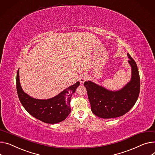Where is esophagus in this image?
Here are the masks:
<instances>
[{
    "label": "esophagus",
    "instance_id": "esophagus-1",
    "mask_svg": "<svg viewBox=\"0 0 155 155\" xmlns=\"http://www.w3.org/2000/svg\"><path fill=\"white\" fill-rule=\"evenodd\" d=\"M88 80V77L86 75H81V76H80V78H79V80H80V83L82 84H84V82L85 81H87Z\"/></svg>",
    "mask_w": 155,
    "mask_h": 155
}]
</instances>
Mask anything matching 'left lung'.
<instances>
[{
  "instance_id": "8db88e82",
  "label": "left lung",
  "mask_w": 155,
  "mask_h": 155,
  "mask_svg": "<svg viewBox=\"0 0 155 155\" xmlns=\"http://www.w3.org/2000/svg\"><path fill=\"white\" fill-rule=\"evenodd\" d=\"M131 67V80L118 91H110L91 81H85L91 111L102 118H113L123 116L135 104L140 90V75L136 62L127 54Z\"/></svg>"
}]
</instances>
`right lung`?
I'll list each match as a JSON object with an SVG mask.
<instances>
[{
    "mask_svg": "<svg viewBox=\"0 0 155 155\" xmlns=\"http://www.w3.org/2000/svg\"><path fill=\"white\" fill-rule=\"evenodd\" d=\"M80 82L71 85L54 98L39 100L32 98L23 91L19 80L18 70L17 73V91L18 98L26 111L35 118L44 123L55 124L64 121L71 111L70 101Z\"/></svg>",
    "mask_w": 155,
    "mask_h": 155,
    "instance_id": "right-lung-1",
    "label": "right lung"
}]
</instances>
